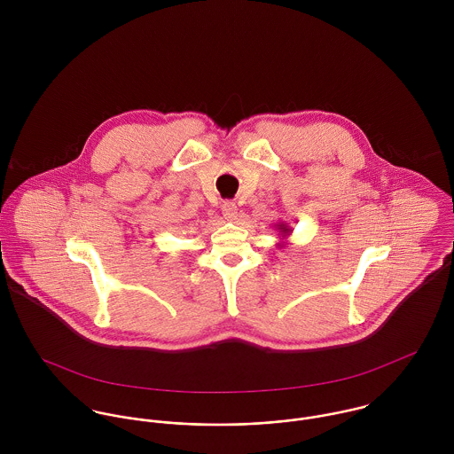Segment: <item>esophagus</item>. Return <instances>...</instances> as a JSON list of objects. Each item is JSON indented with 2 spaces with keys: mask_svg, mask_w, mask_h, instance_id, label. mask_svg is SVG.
I'll return each mask as SVG.
<instances>
[{
  "mask_svg": "<svg viewBox=\"0 0 454 454\" xmlns=\"http://www.w3.org/2000/svg\"><path fill=\"white\" fill-rule=\"evenodd\" d=\"M222 209H223V216H225L227 220H236V218H238V213H239V211H238V206H236L234 202H225Z\"/></svg>",
  "mask_w": 454,
  "mask_h": 454,
  "instance_id": "34e87169",
  "label": "esophagus"
}]
</instances>
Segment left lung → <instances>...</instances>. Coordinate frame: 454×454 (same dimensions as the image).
I'll use <instances>...</instances> for the list:
<instances>
[{"mask_svg":"<svg viewBox=\"0 0 454 454\" xmlns=\"http://www.w3.org/2000/svg\"><path fill=\"white\" fill-rule=\"evenodd\" d=\"M274 231H278V238H279V243H276V248H285L286 239L290 238L294 229L286 222H278V223H274Z\"/></svg>","mask_w":454,"mask_h":454,"instance_id":"left-lung-1","label":"left lung"}]
</instances>
